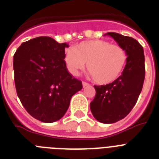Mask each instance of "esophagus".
<instances>
[{
    "label": "esophagus",
    "mask_w": 159,
    "mask_h": 159,
    "mask_svg": "<svg viewBox=\"0 0 159 159\" xmlns=\"http://www.w3.org/2000/svg\"><path fill=\"white\" fill-rule=\"evenodd\" d=\"M89 83H87V82H82V86H83V87H87V86H89Z\"/></svg>",
    "instance_id": "obj_1"
}]
</instances>
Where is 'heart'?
I'll return each instance as SVG.
<instances>
[{"label":"heart","mask_w":159,"mask_h":159,"mask_svg":"<svg viewBox=\"0 0 159 159\" xmlns=\"http://www.w3.org/2000/svg\"><path fill=\"white\" fill-rule=\"evenodd\" d=\"M64 61L69 72L77 75L87 62V70L95 82L106 84L120 77L127 61L121 46L106 40L94 39L77 44L65 51Z\"/></svg>","instance_id":"1"}]
</instances>
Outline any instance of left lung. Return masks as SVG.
I'll return each mask as SVG.
<instances>
[{
    "label": "left lung",
    "instance_id": "obj_1",
    "mask_svg": "<svg viewBox=\"0 0 159 159\" xmlns=\"http://www.w3.org/2000/svg\"><path fill=\"white\" fill-rule=\"evenodd\" d=\"M106 35L112 37L128 57L117 79L109 84L94 86L96 96L90 108L97 120L112 124L125 118L136 104L143 88L145 66L143 48L136 39L114 32Z\"/></svg>",
    "mask_w": 159,
    "mask_h": 159
}]
</instances>
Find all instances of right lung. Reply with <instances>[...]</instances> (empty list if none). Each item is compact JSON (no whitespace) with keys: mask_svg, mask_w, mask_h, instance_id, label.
<instances>
[{"mask_svg":"<svg viewBox=\"0 0 159 159\" xmlns=\"http://www.w3.org/2000/svg\"><path fill=\"white\" fill-rule=\"evenodd\" d=\"M66 43L41 36L24 42L14 54L17 96L31 116L45 123L64 116L82 84L70 74L64 61Z\"/></svg>","mask_w":159,"mask_h":159,"instance_id":"obj_1","label":"right lung"}]
</instances>
